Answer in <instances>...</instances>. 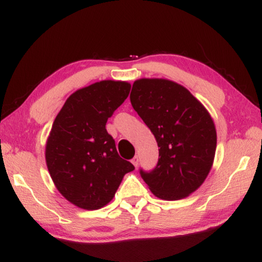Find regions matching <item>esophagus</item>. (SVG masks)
I'll return each mask as SVG.
<instances>
[{
    "mask_svg": "<svg viewBox=\"0 0 262 262\" xmlns=\"http://www.w3.org/2000/svg\"><path fill=\"white\" fill-rule=\"evenodd\" d=\"M132 164H134L136 168H137L138 166V164H139V158H138V156H136L134 159H132Z\"/></svg>",
    "mask_w": 262,
    "mask_h": 262,
    "instance_id": "obj_1",
    "label": "esophagus"
}]
</instances>
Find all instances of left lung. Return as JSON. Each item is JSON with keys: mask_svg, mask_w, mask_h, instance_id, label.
Listing matches in <instances>:
<instances>
[{"mask_svg": "<svg viewBox=\"0 0 262 262\" xmlns=\"http://www.w3.org/2000/svg\"><path fill=\"white\" fill-rule=\"evenodd\" d=\"M130 100L159 147L156 168L140 170V176L158 199L188 197L214 163L217 137L209 112L184 86L168 79H138Z\"/></svg>", "mask_w": 262, "mask_h": 262, "instance_id": "obj_1", "label": "left lung"}]
</instances>
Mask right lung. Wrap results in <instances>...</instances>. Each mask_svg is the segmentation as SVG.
<instances>
[{"instance_id":"right-lung-1","label":"right lung","mask_w":262,"mask_h":262,"mask_svg":"<svg viewBox=\"0 0 262 262\" xmlns=\"http://www.w3.org/2000/svg\"><path fill=\"white\" fill-rule=\"evenodd\" d=\"M130 89L116 80L82 87L67 98L52 125L45 152L49 175L60 194L81 209L106 206L125 173L135 170L119 157L105 127Z\"/></svg>"}]
</instances>
